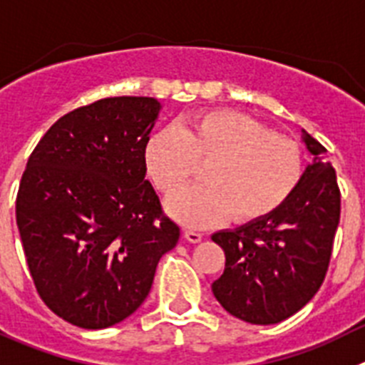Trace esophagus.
<instances>
[{
  "instance_id": "esophagus-1",
  "label": "esophagus",
  "mask_w": 365,
  "mask_h": 365,
  "mask_svg": "<svg viewBox=\"0 0 365 365\" xmlns=\"http://www.w3.org/2000/svg\"><path fill=\"white\" fill-rule=\"evenodd\" d=\"M183 237H185V239L189 240V242L196 244V242H200L202 237H204V233L192 230V227H185V230H183Z\"/></svg>"
}]
</instances>
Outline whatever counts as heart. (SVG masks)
Returning a JSON list of instances; mask_svg holds the SVG:
<instances>
[{
	"label": "heart",
	"instance_id": "b5f03b06",
	"mask_svg": "<svg viewBox=\"0 0 365 365\" xmlns=\"http://www.w3.org/2000/svg\"><path fill=\"white\" fill-rule=\"evenodd\" d=\"M202 167V185L170 198L167 209L189 226L261 220L299 187L305 154L297 141L235 112H204L160 132L145 147V169L158 191L173 196Z\"/></svg>",
	"mask_w": 365,
	"mask_h": 365
}]
</instances>
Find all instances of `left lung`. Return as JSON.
Masks as SVG:
<instances>
[{
	"label": "left lung",
	"instance_id": "8db88e82",
	"mask_svg": "<svg viewBox=\"0 0 365 365\" xmlns=\"http://www.w3.org/2000/svg\"><path fill=\"white\" fill-rule=\"evenodd\" d=\"M314 156L290 200L261 220L211 239L226 253L224 274L211 284L235 318L272 325L296 314L322 287L340 222V187L327 148L303 130Z\"/></svg>",
	"mask_w": 365,
	"mask_h": 365
}]
</instances>
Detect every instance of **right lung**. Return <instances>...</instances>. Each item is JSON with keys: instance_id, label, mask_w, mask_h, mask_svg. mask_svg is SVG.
<instances>
[{"instance_id": "right-lung-1", "label": "right lung", "mask_w": 365, "mask_h": 365, "mask_svg": "<svg viewBox=\"0 0 365 365\" xmlns=\"http://www.w3.org/2000/svg\"><path fill=\"white\" fill-rule=\"evenodd\" d=\"M154 97H108L60 117L29 156L16 224L38 296L82 329L128 318L180 227L145 174Z\"/></svg>"}]
</instances>
